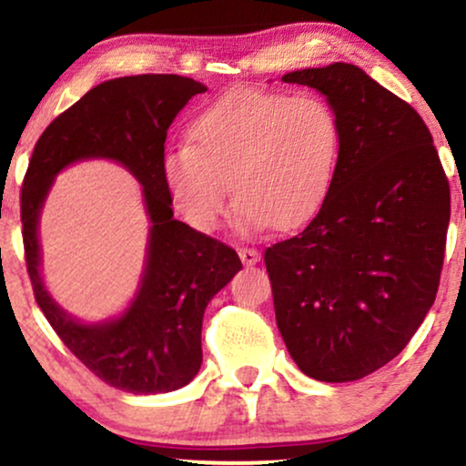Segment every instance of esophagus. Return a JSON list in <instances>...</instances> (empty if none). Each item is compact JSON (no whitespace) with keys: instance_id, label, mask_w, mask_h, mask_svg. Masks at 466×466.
I'll return each mask as SVG.
<instances>
[{"instance_id":"esophagus-1","label":"esophagus","mask_w":466,"mask_h":466,"mask_svg":"<svg viewBox=\"0 0 466 466\" xmlns=\"http://www.w3.org/2000/svg\"><path fill=\"white\" fill-rule=\"evenodd\" d=\"M238 253H239V259H242V264H246V266H255L257 261H259V257H261L259 250L248 248V246H242Z\"/></svg>"}]
</instances>
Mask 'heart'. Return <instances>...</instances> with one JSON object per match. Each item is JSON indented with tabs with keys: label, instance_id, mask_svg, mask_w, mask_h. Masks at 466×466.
Segmentation results:
<instances>
[{
	"label": "heart",
	"instance_id": "obj_1",
	"mask_svg": "<svg viewBox=\"0 0 466 466\" xmlns=\"http://www.w3.org/2000/svg\"><path fill=\"white\" fill-rule=\"evenodd\" d=\"M340 146V122L325 97L238 89L194 119L189 144L163 158V177L180 216L198 231L220 224L228 183L246 231L294 227L329 194Z\"/></svg>",
	"mask_w": 466,
	"mask_h": 466
}]
</instances>
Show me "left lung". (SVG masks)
<instances>
[{
	"label": "left lung",
	"instance_id": "obj_1",
	"mask_svg": "<svg viewBox=\"0 0 466 466\" xmlns=\"http://www.w3.org/2000/svg\"><path fill=\"white\" fill-rule=\"evenodd\" d=\"M281 80L327 97L342 146L314 220L266 248L277 327L308 377L362 380L406 349L434 305L450 180L420 115L355 65Z\"/></svg>",
	"mask_w": 466,
	"mask_h": 466
}]
</instances>
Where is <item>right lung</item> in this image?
<instances>
[{
  "label": "right lung",
  "mask_w": 466,
  "mask_h": 466,
  "mask_svg": "<svg viewBox=\"0 0 466 466\" xmlns=\"http://www.w3.org/2000/svg\"><path fill=\"white\" fill-rule=\"evenodd\" d=\"M205 91L200 82L174 74L126 76L93 86L43 130L21 185L25 266L38 308L93 375L133 395L177 390L194 380L207 303L242 270L231 246L174 220L163 177L169 124ZM82 157L122 162L145 187L153 224L140 292L119 319L97 326L71 319L40 279L42 202L59 169Z\"/></svg>",
  "instance_id": "1"
}]
</instances>
